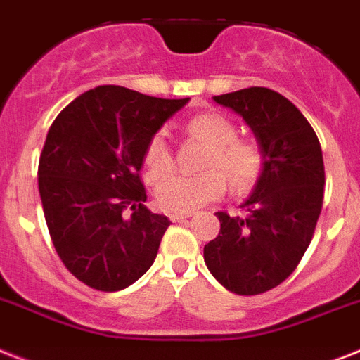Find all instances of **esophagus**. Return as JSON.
Returning <instances> with one entry per match:
<instances>
[{
	"instance_id": "esophagus-1",
	"label": "esophagus",
	"mask_w": 360,
	"mask_h": 360,
	"mask_svg": "<svg viewBox=\"0 0 360 360\" xmlns=\"http://www.w3.org/2000/svg\"><path fill=\"white\" fill-rule=\"evenodd\" d=\"M189 217H191V213H171L169 219H171L173 222H180L184 221V219H189Z\"/></svg>"
}]
</instances>
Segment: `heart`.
I'll return each instance as SVG.
<instances>
[{"instance_id":"1","label":"heart","mask_w":360,"mask_h":360,"mask_svg":"<svg viewBox=\"0 0 360 360\" xmlns=\"http://www.w3.org/2000/svg\"><path fill=\"white\" fill-rule=\"evenodd\" d=\"M186 134L210 145L198 174H174V156L167 134L160 130L147 141L143 153L145 180L154 184L165 178L156 189V202L163 212L187 213L221 198L226 180L236 191H248L259 180L265 167V154L257 141L237 136L233 121L219 112H204L186 123Z\"/></svg>"}]
</instances>
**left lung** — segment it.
<instances>
[{
    "label": "left lung",
    "mask_w": 360,
    "mask_h": 360,
    "mask_svg": "<svg viewBox=\"0 0 360 360\" xmlns=\"http://www.w3.org/2000/svg\"><path fill=\"white\" fill-rule=\"evenodd\" d=\"M213 99L246 121L265 167L240 206L245 217L215 213L221 231L204 246V261L222 287L254 296L287 280L313 239L326 184L322 148L304 114L278 91L254 86Z\"/></svg>",
    "instance_id": "obj_1"
}]
</instances>
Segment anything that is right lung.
<instances>
[{"mask_svg": "<svg viewBox=\"0 0 360 360\" xmlns=\"http://www.w3.org/2000/svg\"><path fill=\"white\" fill-rule=\"evenodd\" d=\"M187 101L97 86L53 121L38 163L41 207L58 257L91 289H127L156 259L171 222L143 204L139 171L150 136Z\"/></svg>", "mask_w": 360, "mask_h": 360, "instance_id": "1", "label": "right lung"}]
</instances>
